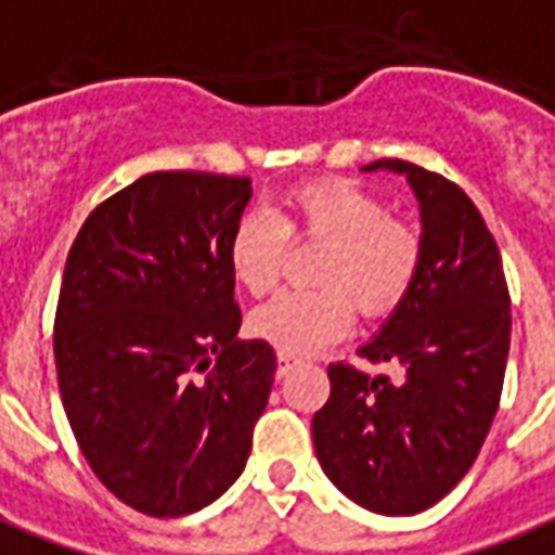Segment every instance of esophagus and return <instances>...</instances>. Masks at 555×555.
Listing matches in <instances>:
<instances>
[{
  "instance_id": "obj_1",
  "label": "esophagus",
  "mask_w": 555,
  "mask_h": 555,
  "mask_svg": "<svg viewBox=\"0 0 555 555\" xmlns=\"http://www.w3.org/2000/svg\"><path fill=\"white\" fill-rule=\"evenodd\" d=\"M276 359H279V367H276L279 376H285V373H288L291 367L297 364V359H294V356H291V352H285V350H279Z\"/></svg>"
}]
</instances>
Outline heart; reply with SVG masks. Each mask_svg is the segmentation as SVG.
<instances>
[{
	"label": "heart",
	"mask_w": 555,
	"mask_h": 555,
	"mask_svg": "<svg viewBox=\"0 0 555 555\" xmlns=\"http://www.w3.org/2000/svg\"><path fill=\"white\" fill-rule=\"evenodd\" d=\"M291 244L323 246L311 282L318 291H285L253 311L258 338L285 352H311L340 338L352 311L391 314L414 288L424 264V235L388 215L379 196L347 179H318L282 199L276 220L249 215L229 241V270L246 294L264 297L288 264Z\"/></svg>",
	"instance_id": "1"
}]
</instances>
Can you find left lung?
Instances as JSON below:
<instances>
[{"instance_id": "obj_1", "label": "left lung", "mask_w": 555, "mask_h": 555, "mask_svg": "<svg viewBox=\"0 0 555 555\" xmlns=\"http://www.w3.org/2000/svg\"><path fill=\"white\" fill-rule=\"evenodd\" d=\"M409 176L424 217V264L409 297L359 356L388 373L330 364L314 414L326 476L376 515H417L470 470L506 376L512 309L494 235L455 182L403 158L364 170Z\"/></svg>"}]
</instances>
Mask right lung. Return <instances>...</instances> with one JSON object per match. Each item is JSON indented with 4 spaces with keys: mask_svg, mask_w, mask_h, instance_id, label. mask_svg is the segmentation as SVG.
<instances>
[{
    "mask_svg": "<svg viewBox=\"0 0 555 555\" xmlns=\"http://www.w3.org/2000/svg\"><path fill=\"white\" fill-rule=\"evenodd\" d=\"M249 196L246 176L146 173L69 246L52 335L64 412L102 486L150 518L235 482L270 397L276 352L235 338L229 241Z\"/></svg>",
    "mask_w": 555,
    "mask_h": 555,
    "instance_id": "obj_1",
    "label": "right lung"
}]
</instances>
